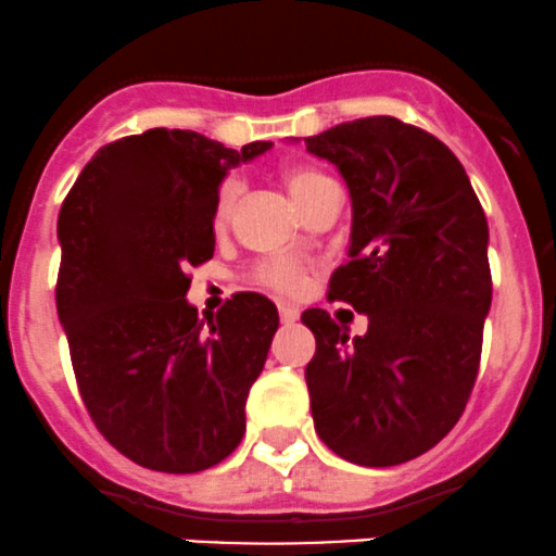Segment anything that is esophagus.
<instances>
[{"label": "esophagus", "mask_w": 556, "mask_h": 556, "mask_svg": "<svg viewBox=\"0 0 556 556\" xmlns=\"http://www.w3.org/2000/svg\"><path fill=\"white\" fill-rule=\"evenodd\" d=\"M278 313H280V324L291 326L296 318H300V311H296L294 305H278Z\"/></svg>", "instance_id": "esophagus-1"}]
</instances>
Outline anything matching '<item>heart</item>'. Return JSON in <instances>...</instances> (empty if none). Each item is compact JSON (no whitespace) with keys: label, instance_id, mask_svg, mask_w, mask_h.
Listing matches in <instances>:
<instances>
[{"label":"heart","instance_id":"heart-1","mask_svg":"<svg viewBox=\"0 0 556 556\" xmlns=\"http://www.w3.org/2000/svg\"><path fill=\"white\" fill-rule=\"evenodd\" d=\"M283 181L286 187H289L291 198H294L300 205H305L307 198H311V194L329 179H326L320 170L311 168V165H286ZM238 198H240V179L238 176H227V179L219 185V192H216V203H214L216 225H225V222L230 219L232 211H236L238 205ZM256 280L270 286V289L291 294V291L300 289L302 273L294 262L286 260V256H278V260H267L256 267Z\"/></svg>","mask_w":556,"mask_h":556}]
</instances>
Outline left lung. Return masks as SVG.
<instances>
[{
    "label": "left lung",
    "mask_w": 556,
    "mask_h": 556,
    "mask_svg": "<svg viewBox=\"0 0 556 556\" xmlns=\"http://www.w3.org/2000/svg\"><path fill=\"white\" fill-rule=\"evenodd\" d=\"M345 179L353 205L348 262L329 300L369 318L348 337L320 307L307 364L320 442L369 468L399 466L460 420L492 302L488 216L447 144L396 117H364L305 139Z\"/></svg>",
    "instance_id": "obj_1"
}]
</instances>
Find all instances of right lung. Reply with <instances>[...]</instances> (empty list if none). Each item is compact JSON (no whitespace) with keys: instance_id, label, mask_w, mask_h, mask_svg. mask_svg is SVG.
Instances as JSON below:
<instances>
[{"instance_id":"right-lung-1","label":"right lung","mask_w":556,"mask_h":556,"mask_svg":"<svg viewBox=\"0 0 556 556\" xmlns=\"http://www.w3.org/2000/svg\"><path fill=\"white\" fill-rule=\"evenodd\" d=\"M270 147L152 128L101 147L61 205L55 305L79 393L106 442L152 471H205L245 433L278 311L243 291L203 326L187 267L214 256L227 170Z\"/></svg>"}]
</instances>
